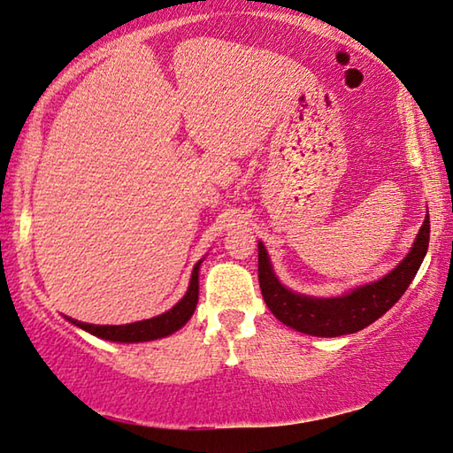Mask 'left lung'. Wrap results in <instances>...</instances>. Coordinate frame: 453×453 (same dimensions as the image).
Here are the masks:
<instances>
[{"mask_svg":"<svg viewBox=\"0 0 453 453\" xmlns=\"http://www.w3.org/2000/svg\"><path fill=\"white\" fill-rule=\"evenodd\" d=\"M427 246L429 213H426L409 254L383 278L350 288L341 296L319 298L286 288L276 276L265 246L257 242V278H260L264 303L282 325L298 333L326 336V339L358 333L381 319L403 296L427 254Z\"/></svg>","mask_w":453,"mask_h":453,"instance_id":"obj_1","label":"left lung"}]
</instances>
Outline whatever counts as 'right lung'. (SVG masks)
<instances>
[{
  "label": "right lung",
  "mask_w": 453,
  "mask_h": 453,
  "mask_svg": "<svg viewBox=\"0 0 453 453\" xmlns=\"http://www.w3.org/2000/svg\"><path fill=\"white\" fill-rule=\"evenodd\" d=\"M203 262V257L193 265L189 288L185 292V296L179 303L169 308L167 312L159 314V317L131 322V325H88V322H81L74 319H68L72 325L86 330V333L98 336V339L111 341V342H147L157 341L163 336L173 334L175 330L188 325V320L193 317L199 298V265Z\"/></svg>",
  "instance_id": "obj_1"
}]
</instances>
